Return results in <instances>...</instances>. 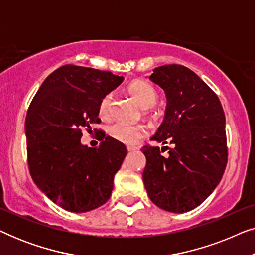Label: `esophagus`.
I'll return each mask as SVG.
<instances>
[{
  "mask_svg": "<svg viewBox=\"0 0 255 255\" xmlns=\"http://www.w3.org/2000/svg\"><path fill=\"white\" fill-rule=\"evenodd\" d=\"M128 151H135V149H138L137 146H128Z\"/></svg>",
  "mask_w": 255,
  "mask_h": 255,
  "instance_id": "34e87169",
  "label": "esophagus"
}]
</instances>
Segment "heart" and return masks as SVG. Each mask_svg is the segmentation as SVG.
<instances>
[{
  "label": "heart",
  "instance_id": "1",
  "mask_svg": "<svg viewBox=\"0 0 255 255\" xmlns=\"http://www.w3.org/2000/svg\"><path fill=\"white\" fill-rule=\"evenodd\" d=\"M128 93L142 109H151L155 107L159 101V93L155 87L146 81H141V80L132 82L128 86ZM111 107H113V96L111 94H108L101 100L99 107L100 116L109 118L111 115ZM108 132L115 140L128 145L135 144L147 134V130L142 125H128L121 123V122L110 125Z\"/></svg>",
  "mask_w": 255,
  "mask_h": 255
}]
</instances>
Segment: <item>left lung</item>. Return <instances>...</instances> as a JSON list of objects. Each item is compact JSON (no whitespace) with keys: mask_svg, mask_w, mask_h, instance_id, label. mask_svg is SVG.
<instances>
[{"mask_svg":"<svg viewBox=\"0 0 255 255\" xmlns=\"http://www.w3.org/2000/svg\"><path fill=\"white\" fill-rule=\"evenodd\" d=\"M149 80L161 87L167 97L165 118L151 140L174 146L141 148L146 156L142 180L156 207L182 214L204 202L224 174V110L214 90L182 65L156 67ZM167 149L169 153L162 156Z\"/></svg>","mask_w":255,"mask_h":255,"instance_id":"8db88e82","label":"left lung"}]
</instances>
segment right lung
I'll return each mask as SVG.
<instances>
[{"label": "right lung", "instance_id": "add662e5", "mask_svg": "<svg viewBox=\"0 0 255 255\" xmlns=\"http://www.w3.org/2000/svg\"><path fill=\"white\" fill-rule=\"evenodd\" d=\"M123 80L110 72L65 65L45 79L31 101L25 120L31 177L65 210L90 211L109 200L127 147L104 132L100 146H83L81 128L100 123L101 100Z\"/></svg>", "mask_w": 255, "mask_h": 255}]
</instances>
